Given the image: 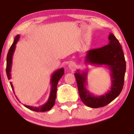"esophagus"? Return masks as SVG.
<instances>
[{"mask_svg": "<svg viewBox=\"0 0 134 134\" xmlns=\"http://www.w3.org/2000/svg\"><path fill=\"white\" fill-rule=\"evenodd\" d=\"M76 64L74 63H70L68 65L69 69H71V70H74V69L76 68Z\"/></svg>", "mask_w": 134, "mask_h": 134, "instance_id": "34e87169", "label": "esophagus"}]
</instances>
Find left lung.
<instances>
[{"label":"left lung","mask_w":134,"mask_h":134,"mask_svg":"<svg viewBox=\"0 0 134 134\" xmlns=\"http://www.w3.org/2000/svg\"><path fill=\"white\" fill-rule=\"evenodd\" d=\"M109 40L107 45L87 51L85 62L96 66H106L110 71L111 84L110 90L101 96H95L86 88L88 71L81 72L77 70L74 74L80 98L85 105L91 108L107 105L118 96L124 85L126 64L122 46L113 34H110Z\"/></svg>","instance_id":"left-lung-1"}]
</instances>
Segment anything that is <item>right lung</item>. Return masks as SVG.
<instances>
[{
  "instance_id": "add662e5",
  "label": "right lung",
  "mask_w": 134,
  "mask_h": 134,
  "mask_svg": "<svg viewBox=\"0 0 134 134\" xmlns=\"http://www.w3.org/2000/svg\"><path fill=\"white\" fill-rule=\"evenodd\" d=\"M20 36L19 35H17L16 37L14 38V42L12 44V46L10 47L9 51L7 54V68H6V72L7 77H8V80L11 79V70H12V60H13V54L14 51H15L16 48V44L18 43V40H19ZM64 74V69L63 68H60L57 69V70L55 71L54 73L52 74L51 78V89L50 95H49V99L46 102L45 104H43L41 106L39 107H32L30 105H24L25 107L27 109L32 110L33 111H48L49 110L52 109V107L54 105L55 102V98H56V94H57V87L58 82L59 80L62 78V77L63 76ZM11 87L12 88L13 91H14V88L13 86L12 82H10ZM18 99V98H17Z\"/></svg>"
}]
</instances>
